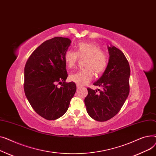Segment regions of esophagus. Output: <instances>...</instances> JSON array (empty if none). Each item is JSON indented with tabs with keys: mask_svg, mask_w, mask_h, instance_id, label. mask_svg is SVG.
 Here are the masks:
<instances>
[{
	"mask_svg": "<svg viewBox=\"0 0 156 156\" xmlns=\"http://www.w3.org/2000/svg\"><path fill=\"white\" fill-rule=\"evenodd\" d=\"M80 86H79V85H77V89L79 90V89H80Z\"/></svg>",
	"mask_w": 156,
	"mask_h": 156,
	"instance_id": "1",
	"label": "esophagus"
}]
</instances>
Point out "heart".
I'll return each mask as SVG.
<instances>
[{
	"mask_svg": "<svg viewBox=\"0 0 156 156\" xmlns=\"http://www.w3.org/2000/svg\"><path fill=\"white\" fill-rule=\"evenodd\" d=\"M80 58H86L84 67L69 76V79L79 86H84L92 80L93 72L99 75L105 70L108 66L106 54L101 50L96 44L87 42H80L76 46V51L67 50L64 55V60L68 68H73Z\"/></svg>",
	"mask_w": 156,
	"mask_h": 156,
	"instance_id": "1",
	"label": "heart"
}]
</instances>
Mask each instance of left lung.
Wrapping results in <instances>:
<instances>
[{"instance_id": "obj_1", "label": "left lung", "mask_w": 156, "mask_h": 156, "mask_svg": "<svg viewBox=\"0 0 156 156\" xmlns=\"http://www.w3.org/2000/svg\"><path fill=\"white\" fill-rule=\"evenodd\" d=\"M109 58L103 75L93 85L102 87L97 90L87 88L84 99L89 115L98 122L114 117L121 109L129 94L130 68L123 53L113 45L108 47Z\"/></svg>"}]
</instances>
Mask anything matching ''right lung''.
Returning <instances> with one entry per match:
<instances>
[{
	"mask_svg": "<svg viewBox=\"0 0 156 156\" xmlns=\"http://www.w3.org/2000/svg\"><path fill=\"white\" fill-rule=\"evenodd\" d=\"M70 43V39L62 37L45 41L26 63L25 95L34 110L46 120H57L65 114L76 91L74 82H66L68 75L64 55Z\"/></svg>",
	"mask_w": 156,
	"mask_h": 156,
	"instance_id": "1",
	"label": "right lung"
}]
</instances>
